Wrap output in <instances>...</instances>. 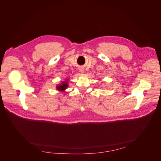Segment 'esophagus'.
I'll return each mask as SVG.
<instances>
[{
	"instance_id": "34e87169",
	"label": "esophagus",
	"mask_w": 161,
	"mask_h": 161,
	"mask_svg": "<svg viewBox=\"0 0 161 161\" xmlns=\"http://www.w3.org/2000/svg\"><path fill=\"white\" fill-rule=\"evenodd\" d=\"M80 71L81 73H83L84 72V69H83V68H80Z\"/></svg>"
}]
</instances>
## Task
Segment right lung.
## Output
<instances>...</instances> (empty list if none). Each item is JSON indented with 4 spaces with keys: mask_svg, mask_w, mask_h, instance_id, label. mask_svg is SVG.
Masks as SVG:
<instances>
[{
    "mask_svg": "<svg viewBox=\"0 0 161 161\" xmlns=\"http://www.w3.org/2000/svg\"><path fill=\"white\" fill-rule=\"evenodd\" d=\"M69 80L66 79V80H65L64 81H62L61 83L57 85V86H56L57 90L60 91V92H64L65 90L67 89L68 86H69V85H68Z\"/></svg>",
    "mask_w": 161,
    "mask_h": 161,
    "instance_id": "1",
    "label": "right lung"
}]
</instances>
